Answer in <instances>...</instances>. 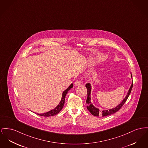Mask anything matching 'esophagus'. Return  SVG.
Instances as JSON below:
<instances>
[{
  "label": "esophagus",
  "mask_w": 148,
  "mask_h": 148,
  "mask_svg": "<svg viewBox=\"0 0 148 148\" xmlns=\"http://www.w3.org/2000/svg\"><path fill=\"white\" fill-rule=\"evenodd\" d=\"M81 84V82L80 80H77L74 82V85L75 86H78Z\"/></svg>",
  "instance_id": "1"
}]
</instances>
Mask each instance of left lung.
<instances>
[{
    "instance_id": "left-lung-1",
    "label": "left lung",
    "mask_w": 148,
    "mask_h": 148,
    "mask_svg": "<svg viewBox=\"0 0 148 148\" xmlns=\"http://www.w3.org/2000/svg\"><path fill=\"white\" fill-rule=\"evenodd\" d=\"M131 77L132 78V74L131 75ZM132 86H133V83H132L131 85L130 88L127 92V94L126 96L125 97V98L122 101L121 103L119 104L117 106H116L115 108H113L112 109H110V110H103L101 112L100 111V110L95 107L93 104L91 103L90 102V92H91V85L90 83H87L86 85V87L87 89V101H86V103H87V108L88 110L90 112V113L95 116H102V117L103 116H108L110 114H112L113 113H116V112H117L122 107V106L124 104V103L126 102V100L127 99L129 96L130 94L132 88Z\"/></svg>"
}]
</instances>
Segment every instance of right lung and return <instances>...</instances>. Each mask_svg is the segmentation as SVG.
<instances>
[{"label": "right lung", "mask_w": 148, "mask_h": 148, "mask_svg": "<svg viewBox=\"0 0 148 148\" xmlns=\"http://www.w3.org/2000/svg\"><path fill=\"white\" fill-rule=\"evenodd\" d=\"M73 87V83H71L69 86V87H68L66 89H65L62 95V98H61V101L60 102V103L59 104L52 110L44 113H37V114L41 116H44V117H50V116H55L56 114H57L58 113H59L60 112L62 108H63V106L64 105L65 103V96L66 95L67 93L69 92V90H70Z\"/></svg>", "instance_id": "add662e5"}]
</instances>
